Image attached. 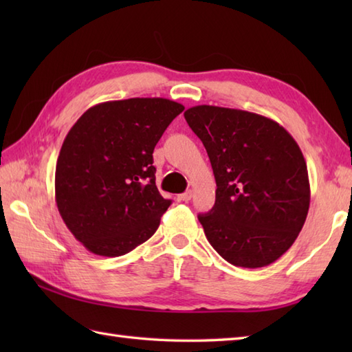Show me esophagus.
I'll return each instance as SVG.
<instances>
[{"mask_svg":"<svg viewBox=\"0 0 352 352\" xmlns=\"http://www.w3.org/2000/svg\"><path fill=\"white\" fill-rule=\"evenodd\" d=\"M192 197H193L192 190H188V192H184V193H180V195L177 197V199H178V201H190Z\"/></svg>","mask_w":352,"mask_h":352,"instance_id":"obj_1","label":"esophagus"}]
</instances>
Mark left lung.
<instances>
[{
	"mask_svg": "<svg viewBox=\"0 0 352 352\" xmlns=\"http://www.w3.org/2000/svg\"><path fill=\"white\" fill-rule=\"evenodd\" d=\"M203 142L216 180L213 208L198 219L222 258L263 267L286 252L310 206L307 164L278 122L252 111L195 106L184 111Z\"/></svg>",
	"mask_w": 352,
	"mask_h": 352,
	"instance_id": "8db88e82",
	"label": "left lung"
}]
</instances>
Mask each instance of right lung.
<instances>
[{
  "instance_id": "1",
  "label": "right lung",
  "mask_w": 352,
  "mask_h": 352,
  "mask_svg": "<svg viewBox=\"0 0 352 352\" xmlns=\"http://www.w3.org/2000/svg\"><path fill=\"white\" fill-rule=\"evenodd\" d=\"M184 106L130 98L87 109L56 164V204L87 251L119 257L146 242L170 206L155 186L153 153Z\"/></svg>"
}]
</instances>
